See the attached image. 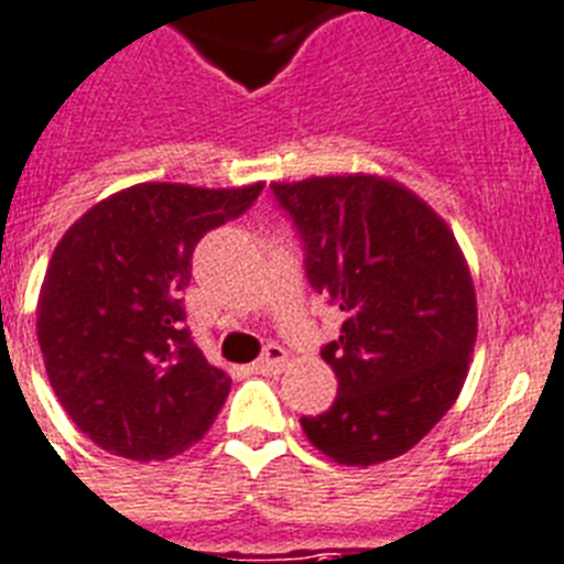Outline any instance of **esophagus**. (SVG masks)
Here are the masks:
<instances>
[{
	"label": "esophagus",
	"instance_id": "1",
	"mask_svg": "<svg viewBox=\"0 0 564 564\" xmlns=\"http://www.w3.org/2000/svg\"><path fill=\"white\" fill-rule=\"evenodd\" d=\"M283 364H286V351H283V346H278V343H269L267 349H263V355L258 357L254 369L267 371V375H275V371L283 369Z\"/></svg>",
	"mask_w": 564,
	"mask_h": 564
}]
</instances>
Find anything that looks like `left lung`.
<instances>
[{"label": "left lung", "instance_id": "8db88e82", "mask_svg": "<svg viewBox=\"0 0 564 564\" xmlns=\"http://www.w3.org/2000/svg\"><path fill=\"white\" fill-rule=\"evenodd\" d=\"M303 243L306 281L343 312L321 349L337 398L301 417L317 452L377 465L452 409L477 340V297L457 238L429 204L377 175L272 184Z\"/></svg>", "mask_w": 564, "mask_h": 564}]
</instances>
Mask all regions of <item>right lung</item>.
Returning <instances> with one entry per match:
<instances>
[{
  "instance_id": "1",
  "label": "right lung",
  "mask_w": 564,
  "mask_h": 564,
  "mask_svg": "<svg viewBox=\"0 0 564 564\" xmlns=\"http://www.w3.org/2000/svg\"><path fill=\"white\" fill-rule=\"evenodd\" d=\"M263 184H135L87 209L58 241L36 335L67 417L116 457L166 459L198 443L229 380L184 326L193 252L252 207Z\"/></svg>"
}]
</instances>
